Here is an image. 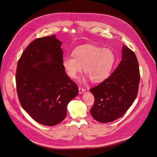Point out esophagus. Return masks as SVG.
Returning a JSON list of instances; mask_svg holds the SVG:
<instances>
[{"label":"esophagus","instance_id":"obj_1","mask_svg":"<svg viewBox=\"0 0 157 157\" xmlns=\"http://www.w3.org/2000/svg\"><path fill=\"white\" fill-rule=\"evenodd\" d=\"M78 90H79V94H82V93H83L85 91V90L82 87H81V86H79Z\"/></svg>","mask_w":157,"mask_h":157}]
</instances>
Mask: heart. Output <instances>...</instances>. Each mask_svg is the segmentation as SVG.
Returning a JSON list of instances; mask_svg holds the SVG:
<instances>
[{
  "label": "heart",
  "instance_id": "heart-1",
  "mask_svg": "<svg viewBox=\"0 0 157 157\" xmlns=\"http://www.w3.org/2000/svg\"><path fill=\"white\" fill-rule=\"evenodd\" d=\"M115 60V55L111 49L86 45L77 48L73 55L65 56L62 64L72 78L76 77L83 66L84 72L92 82L101 83L109 76Z\"/></svg>",
  "mask_w": 157,
  "mask_h": 157
}]
</instances>
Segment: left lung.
Returning <instances> with one entry per match:
<instances>
[{"label": "left lung", "instance_id": "1", "mask_svg": "<svg viewBox=\"0 0 157 157\" xmlns=\"http://www.w3.org/2000/svg\"><path fill=\"white\" fill-rule=\"evenodd\" d=\"M140 75L134 52L123 45L122 59L111 75L91 88L95 98L90 112L102 123L111 122L123 116L137 96Z\"/></svg>", "mask_w": 157, "mask_h": 157}]
</instances>
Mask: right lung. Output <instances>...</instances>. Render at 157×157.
<instances>
[{"label":"right lung","instance_id":"obj_1","mask_svg":"<svg viewBox=\"0 0 157 157\" xmlns=\"http://www.w3.org/2000/svg\"><path fill=\"white\" fill-rule=\"evenodd\" d=\"M62 42L53 35L31 42L17 63L16 83L23 108L38 123L54 126L67 116L78 88L62 64Z\"/></svg>","mask_w":157,"mask_h":157}]
</instances>
